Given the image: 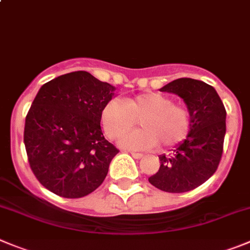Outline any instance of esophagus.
<instances>
[{"mask_svg":"<svg viewBox=\"0 0 250 250\" xmlns=\"http://www.w3.org/2000/svg\"><path fill=\"white\" fill-rule=\"evenodd\" d=\"M132 154V157L134 158V159H142L143 158V154L142 153H130Z\"/></svg>","mask_w":250,"mask_h":250,"instance_id":"obj_1","label":"esophagus"}]
</instances>
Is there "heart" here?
Returning a JSON list of instances; mask_svg holds the SVG:
<instances>
[{
  "mask_svg": "<svg viewBox=\"0 0 250 250\" xmlns=\"http://www.w3.org/2000/svg\"><path fill=\"white\" fill-rule=\"evenodd\" d=\"M139 125L143 128L121 141L127 149L172 148L183 143L191 130V112L185 104H174L160 92H144L125 101L112 100L102 109L101 122L109 139H118Z\"/></svg>",
  "mask_w": 250,
  "mask_h": 250,
  "instance_id": "heart-1",
  "label": "heart"
}]
</instances>
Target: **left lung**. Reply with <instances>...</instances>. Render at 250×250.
<instances>
[{
  "label": "left lung",
  "mask_w": 250,
  "mask_h": 250,
  "mask_svg": "<svg viewBox=\"0 0 250 250\" xmlns=\"http://www.w3.org/2000/svg\"><path fill=\"white\" fill-rule=\"evenodd\" d=\"M176 93L191 112L188 138L169 155H160V167L149 183L165 192L181 193L199 188L216 172L223 153L226 108L211 85L181 78L160 88Z\"/></svg>",
  "instance_id": "1"
}]
</instances>
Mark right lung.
Wrapping results in <instances>:
<instances>
[{
	"label": "right lung",
	"instance_id": "add662e5",
	"mask_svg": "<svg viewBox=\"0 0 250 250\" xmlns=\"http://www.w3.org/2000/svg\"><path fill=\"white\" fill-rule=\"evenodd\" d=\"M116 88L87 71L44 83L25 117L24 146L37 180L53 193L80 199L106 178L118 149L101 129L104 107Z\"/></svg>",
	"mask_w": 250,
	"mask_h": 250
}]
</instances>
